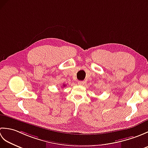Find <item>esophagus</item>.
Returning <instances> with one entry per match:
<instances>
[{"instance_id":"1","label":"esophagus","mask_w":148,"mask_h":148,"mask_svg":"<svg viewBox=\"0 0 148 148\" xmlns=\"http://www.w3.org/2000/svg\"><path fill=\"white\" fill-rule=\"evenodd\" d=\"M78 84H79V85H84V83H85V82H84V81H78Z\"/></svg>"}]
</instances>
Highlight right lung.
Returning a JSON list of instances; mask_svg holds the SVG:
<instances>
[{
  "label": "right lung",
  "instance_id": "right-lung-1",
  "mask_svg": "<svg viewBox=\"0 0 148 148\" xmlns=\"http://www.w3.org/2000/svg\"><path fill=\"white\" fill-rule=\"evenodd\" d=\"M63 86H64H64H65V84H64V85H63Z\"/></svg>",
  "mask_w": 148,
  "mask_h": 148
}]
</instances>
